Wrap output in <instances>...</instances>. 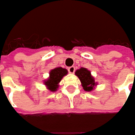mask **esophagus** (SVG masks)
Masks as SVG:
<instances>
[{
	"instance_id": "esophagus-1",
	"label": "esophagus",
	"mask_w": 135,
	"mask_h": 135,
	"mask_svg": "<svg viewBox=\"0 0 135 135\" xmlns=\"http://www.w3.org/2000/svg\"><path fill=\"white\" fill-rule=\"evenodd\" d=\"M68 72H69L70 74H74V72H75V67L74 66H71V67H70L68 68Z\"/></svg>"
}]
</instances>
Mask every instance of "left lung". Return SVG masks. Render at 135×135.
I'll return each instance as SVG.
<instances>
[{
	"label": "left lung",
	"instance_id": "left-lung-1",
	"mask_svg": "<svg viewBox=\"0 0 135 135\" xmlns=\"http://www.w3.org/2000/svg\"><path fill=\"white\" fill-rule=\"evenodd\" d=\"M76 75L80 79L82 85L85 91H91L94 90L96 83L94 77L91 76V72L85 68H81L75 72Z\"/></svg>",
	"mask_w": 135,
	"mask_h": 135
}]
</instances>
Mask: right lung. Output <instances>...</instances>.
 <instances>
[{"label":"right lung","mask_w":135,"mask_h":135,"mask_svg":"<svg viewBox=\"0 0 135 135\" xmlns=\"http://www.w3.org/2000/svg\"><path fill=\"white\" fill-rule=\"evenodd\" d=\"M68 74V70L62 68H56L50 72V77L47 80L44 81V84L51 91H56L58 88V84L61 81L64 76Z\"/></svg>","instance_id":"right-lung-1"}]
</instances>
